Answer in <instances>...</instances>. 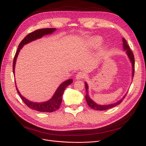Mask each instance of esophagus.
<instances>
[{
  "label": "esophagus",
  "mask_w": 146,
  "mask_h": 146,
  "mask_svg": "<svg viewBox=\"0 0 146 146\" xmlns=\"http://www.w3.org/2000/svg\"><path fill=\"white\" fill-rule=\"evenodd\" d=\"M85 78V73L83 72H79L76 76V79L77 80H81Z\"/></svg>",
  "instance_id": "34e87169"
}]
</instances>
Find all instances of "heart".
I'll return each instance as SVG.
<instances>
[{"instance_id": "heart-1", "label": "heart", "mask_w": 146, "mask_h": 146, "mask_svg": "<svg viewBox=\"0 0 146 146\" xmlns=\"http://www.w3.org/2000/svg\"><path fill=\"white\" fill-rule=\"evenodd\" d=\"M102 38L100 36H95L94 38H92L89 40V44L91 47H92L94 48H96L99 47V45H101L102 43ZM101 52H103V50L101 51Z\"/></svg>"}]
</instances>
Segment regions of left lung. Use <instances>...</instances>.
I'll return each instance as SVG.
<instances>
[{"label": "left lung", "instance_id": "left-lung-1", "mask_svg": "<svg viewBox=\"0 0 146 146\" xmlns=\"http://www.w3.org/2000/svg\"><path fill=\"white\" fill-rule=\"evenodd\" d=\"M122 42H123L124 50L126 51L127 54L130 61H131V64H132V69H133V73L132 74H133V78L134 74V67H134L135 66H134V64H135L134 56V54H133L132 51L130 50L129 45L127 44V42L124 38H122ZM85 88H86V92L85 98H86L87 104L92 109L96 110V111H105V110L112 108H113V107L117 106L118 105L120 104L122 102V101H123V99H124V98L126 96V95H127V94L125 95V96L123 98H121V99H120L119 101H118L116 103H114L112 104H109V105H98L90 98V97L88 95V85L86 82H85Z\"/></svg>", "mask_w": 146, "mask_h": 146}]
</instances>
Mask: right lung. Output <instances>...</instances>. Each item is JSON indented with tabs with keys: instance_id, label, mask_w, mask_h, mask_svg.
<instances>
[{
	"instance_id": "obj_1",
	"label": "right lung",
	"mask_w": 146,
	"mask_h": 146,
	"mask_svg": "<svg viewBox=\"0 0 146 146\" xmlns=\"http://www.w3.org/2000/svg\"><path fill=\"white\" fill-rule=\"evenodd\" d=\"M56 30V28H42L37 29L35 31L29 33L27 35L24 39L22 40L20 42L18 50L15 54L14 58H13V72L15 76V64H16V61L17 57L18 56V54L20 51V50L23 47L24 45L36 40L37 39L41 38L42 36L45 35H48L54 32ZM73 82V79H68L66 81L63 82L61 85L58 86L54 95L53 96L48 100V101L43 102H34L29 101L28 99H27L24 96H22V95L20 94L19 91L18 90L17 86H16V89L17 90L18 93L20 96L22 100L24 102L29 108L35 110L36 111L39 112H52L57 110L60 106V105L62 102V96L63 95L64 91L67 86L70 85V84ZM15 85H16V83H15Z\"/></svg>"
}]
</instances>
